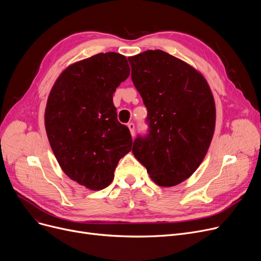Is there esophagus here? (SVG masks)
<instances>
[{"label": "esophagus", "mask_w": 261, "mask_h": 261, "mask_svg": "<svg viewBox=\"0 0 261 261\" xmlns=\"http://www.w3.org/2000/svg\"><path fill=\"white\" fill-rule=\"evenodd\" d=\"M128 128L130 129L131 135H132V138H133L134 135H135V124H134L133 122H129V123H128Z\"/></svg>", "instance_id": "34e87169"}]
</instances>
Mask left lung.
Wrapping results in <instances>:
<instances>
[{
  "label": "left lung",
  "mask_w": 261,
  "mask_h": 261,
  "mask_svg": "<svg viewBox=\"0 0 261 261\" xmlns=\"http://www.w3.org/2000/svg\"><path fill=\"white\" fill-rule=\"evenodd\" d=\"M128 61L148 126L133 141L132 152L156 185L176 186L196 171L208 151L215 127L211 90L193 67L162 50Z\"/></svg>",
  "instance_id": "8db88e82"
}]
</instances>
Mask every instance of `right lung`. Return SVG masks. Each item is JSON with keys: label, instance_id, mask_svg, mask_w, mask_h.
<instances>
[{"label": "right lung", "instance_id": "right-lung-1", "mask_svg": "<svg viewBox=\"0 0 261 261\" xmlns=\"http://www.w3.org/2000/svg\"><path fill=\"white\" fill-rule=\"evenodd\" d=\"M129 74L126 56L99 53L68 67L49 95L44 124L53 153L64 173L87 189L107 188L131 150L130 130L113 103Z\"/></svg>", "mask_w": 261, "mask_h": 261}]
</instances>
